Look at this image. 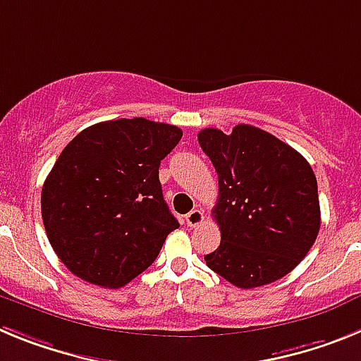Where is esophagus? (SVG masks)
Instances as JSON below:
<instances>
[{"label":"esophagus","mask_w":361,"mask_h":361,"mask_svg":"<svg viewBox=\"0 0 361 361\" xmlns=\"http://www.w3.org/2000/svg\"><path fill=\"white\" fill-rule=\"evenodd\" d=\"M204 220V213L200 212V209H193V212H190L186 215V224L190 226V228H197L199 224H202Z\"/></svg>","instance_id":"34e87169"}]
</instances>
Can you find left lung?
<instances>
[{"label": "left lung", "instance_id": "obj_1", "mask_svg": "<svg viewBox=\"0 0 361 361\" xmlns=\"http://www.w3.org/2000/svg\"><path fill=\"white\" fill-rule=\"evenodd\" d=\"M199 145L219 175L213 216L220 245L204 257L209 269L242 289L291 273L320 231L318 184L309 162L250 124H237L229 135L202 130Z\"/></svg>", "mask_w": 361, "mask_h": 361}]
</instances>
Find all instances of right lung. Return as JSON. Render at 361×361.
I'll use <instances>...</instances> for the list:
<instances>
[{
	"mask_svg": "<svg viewBox=\"0 0 361 361\" xmlns=\"http://www.w3.org/2000/svg\"><path fill=\"white\" fill-rule=\"evenodd\" d=\"M183 130L145 117L97 123L65 146L41 191L47 237L73 275L123 288L178 228L159 166Z\"/></svg>",
	"mask_w": 361,
	"mask_h": 361,
	"instance_id": "obj_1",
	"label": "right lung"
}]
</instances>
